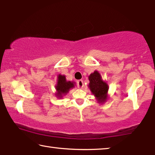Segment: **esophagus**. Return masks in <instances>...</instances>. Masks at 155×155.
<instances>
[{"label": "esophagus", "mask_w": 155, "mask_h": 155, "mask_svg": "<svg viewBox=\"0 0 155 155\" xmlns=\"http://www.w3.org/2000/svg\"><path fill=\"white\" fill-rule=\"evenodd\" d=\"M77 86H78V87H80V88H83V87L84 83H83V81L82 80H78L77 81Z\"/></svg>", "instance_id": "34e87169"}]
</instances>
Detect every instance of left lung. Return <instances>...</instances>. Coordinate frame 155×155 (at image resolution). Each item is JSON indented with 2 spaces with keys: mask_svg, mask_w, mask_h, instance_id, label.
<instances>
[{
  "mask_svg": "<svg viewBox=\"0 0 155 155\" xmlns=\"http://www.w3.org/2000/svg\"><path fill=\"white\" fill-rule=\"evenodd\" d=\"M90 88L93 94H94L98 102H104L107 98V93L108 91V85L102 80L101 76L99 73L95 71L89 77Z\"/></svg>",
  "mask_w": 155,
  "mask_h": 155,
  "instance_id": "left-lung-1",
  "label": "left lung"
}]
</instances>
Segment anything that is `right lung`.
<instances>
[{"mask_svg": "<svg viewBox=\"0 0 155 155\" xmlns=\"http://www.w3.org/2000/svg\"><path fill=\"white\" fill-rule=\"evenodd\" d=\"M74 83L70 81H66L65 76L59 75L56 90H57V95L59 97H61L63 94H67L70 89L74 87Z\"/></svg>", "mask_w": 155, "mask_h": 155, "instance_id": "add662e5", "label": "right lung"}]
</instances>
